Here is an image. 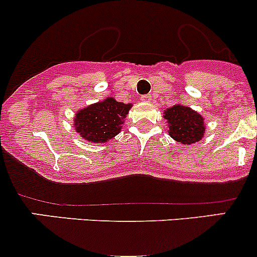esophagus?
Listing matches in <instances>:
<instances>
[{
    "label": "esophagus",
    "instance_id": "34e87169",
    "mask_svg": "<svg viewBox=\"0 0 257 257\" xmlns=\"http://www.w3.org/2000/svg\"><path fill=\"white\" fill-rule=\"evenodd\" d=\"M142 100H143V102H147V103L152 102V95H150V94L143 95V97H142Z\"/></svg>",
    "mask_w": 257,
    "mask_h": 257
}]
</instances>
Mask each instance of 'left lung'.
<instances>
[{
    "mask_svg": "<svg viewBox=\"0 0 257 257\" xmlns=\"http://www.w3.org/2000/svg\"><path fill=\"white\" fill-rule=\"evenodd\" d=\"M168 123V133L179 144L191 145L200 142L205 134V119L196 110L175 104L163 112Z\"/></svg>",
    "mask_w": 257,
    "mask_h": 257,
    "instance_id": "left-lung-1",
    "label": "left lung"
}]
</instances>
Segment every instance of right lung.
Returning a JSON list of instances; mask_svg holds the SVG:
<instances>
[{
  "mask_svg": "<svg viewBox=\"0 0 257 257\" xmlns=\"http://www.w3.org/2000/svg\"><path fill=\"white\" fill-rule=\"evenodd\" d=\"M132 107V103L125 104L108 97L79 109L73 118V126L88 143H107L120 133Z\"/></svg>",
  "mask_w": 257,
  "mask_h": 257,
  "instance_id": "1",
  "label": "right lung"
}]
</instances>
